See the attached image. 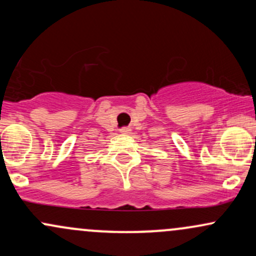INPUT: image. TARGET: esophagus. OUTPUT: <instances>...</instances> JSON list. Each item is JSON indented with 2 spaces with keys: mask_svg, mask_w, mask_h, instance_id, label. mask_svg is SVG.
I'll use <instances>...</instances> for the list:
<instances>
[{
  "mask_svg": "<svg viewBox=\"0 0 256 256\" xmlns=\"http://www.w3.org/2000/svg\"><path fill=\"white\" fill-rule=\"evenodd\" d=\"M130 131H131L130 128H120V132H122V134H130Z\"/></svg>",
  "mask_w": 256,
  "mask_h": 256,
  "instance_id": "obj_1",
  "label": "esophagus"
}]
</instances>
